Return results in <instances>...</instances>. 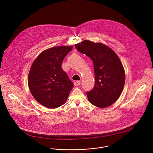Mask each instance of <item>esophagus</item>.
<instances>
[{
    "label": "esophagus",
    "instance_id": "1",
    "mask_svg": "<svg viewBox=\"0 0 153 153\" xmlns=\"http://www.w3.org/2000/svg\"><path fill=\"white\" fill-rule=\"evenodd\" d=\"M81 84V81H76L74 82V85L75 86H78Z\"/></svg>",
    "mask_w": 153,
    "mask_h": 153
}]
</instances>
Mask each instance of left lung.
I'll list each match as a JSON object with an SVG mask.
<instances>
[{
  "instance_id": "obj_1",
  "label": "left lung",
  "mask_w": 153,
  "mask_h": 153,
  "mask_svg": "<svg viewBox=\"0 0 153 153\" xmlns=\"http://www.w3.org/2000/svg\"><path fill=\"white\" fill-rule=\"evenodd\" d=\"M75 46L94 64L95 83L87 92L89 101L99 108L111 105L120 97L125 84V72L120 58L113 50L101 43L85 40Z\"/></svg>"
}]
</instances>
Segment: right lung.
I'll use <instances>...</instances> for the list:
<instances>
[{
	"label": "right lung",
	"instance_id": "add662e5",
	"mask_svg": "<svg viewBox=\"0 0 153 153\" xmlns=\"http://www.w3.org/2000/svg\"><path fill=\"white\" fill-rule=\"evenodd\" d=\"M73 46H55L43 51L34 61L28 75V85L34 98L49 108L65 104L74 87L62 63Z\"/></svg>",
	"mask_w": 153,
	"mask_h": 153
}]
</instances>
